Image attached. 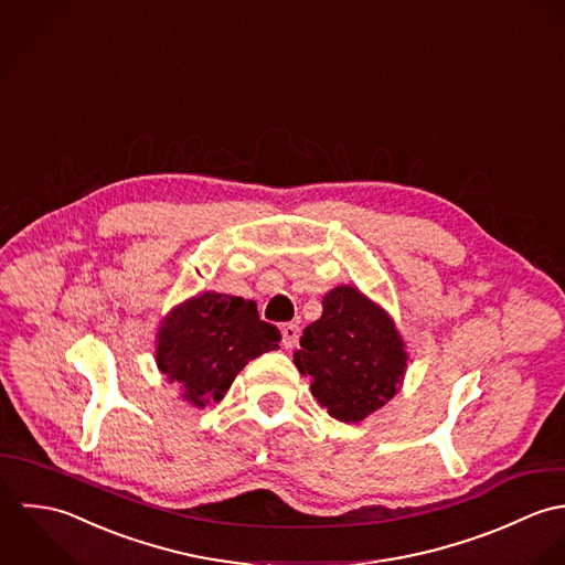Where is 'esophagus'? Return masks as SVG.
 Segmentation results:
<instances>
[{
    "label": "esophagus",
    "mask_w": 565,
    "mask_h": 565,
    "mask_svg": "<svg viewBox=\"0 0 565 565\" xmlns=\"http://www.w3.org/2000/svg\"><path fill=\"white\" fill-rule=\"evenodd\" d=\"M299 328L295 326V323H286L284 328H281V342H284V347L286 349H295L297 347V342H299Z\"/></svg>",
    "instance_id": "esophagus-1"
}]
</instances>
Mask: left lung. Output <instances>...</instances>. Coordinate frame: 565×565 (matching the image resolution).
Returning a JSON list of instances; mask_svg holds the SVG:
<instances>
[{"label":"left lung","mask_w":565,"mask_h":565,"mask_svg":"<svg viewBox=\"0 0 565 565\" xmlns=\"http://www.w3.org/2000/svg\"><path fill=\"white\" fill-rule=\"evenodd\" d=\"M406 360L393 321L351 286L323 297L321 319L306 328L295 351L317 402L344 424L362 422L397 393Z\"/></svg>","instance_id":"1"}]
</instances>
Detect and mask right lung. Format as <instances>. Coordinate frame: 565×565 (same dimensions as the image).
I'll return each instance as SVG.
<instances>
[{
    "instance_id": "add662e5",
    "label": "right lung",
    "mask_w": 565,
    "mask_h": 565,
    "mask_svg": "<svg viewBox=\"0 0 565 565\" xmlns=\"http://www.w3.org/2000/svg\"><path fill=\"white\" fill-rule=\"evenodd\" d=\"M281 334L253 301L203 292L179 306L157 337V364L199 408L221 402L248 360L279 347Z\"/></svg>"
}]
</instances>
